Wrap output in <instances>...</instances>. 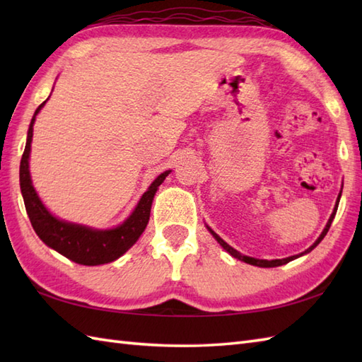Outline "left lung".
<instances>
[{"label": "left lung", "instance_id": "left-lung-1", "mask_svg": "<svg viewBox=\"0 0 362 362\" xmlns=\"http://www.w3.org/2000/svg\"><path fill=\"white\" fill-rule=\"evenodd\" d=\"M339 199H341V193H339V196H337V202H336V206H334V210H333V213H332V216H329V219H328V222H327V226H325V228H324V232L320 233V236L317 238L316 243H314V244L311 245V247H308L305 252L300 253V255H292V257H288V258H281V259H258V258H252V257H247V255H243V253L235 250L233 247H230V245H228L224 240H221V238H219L216 233H214L210 227H206V228L210 230V233L214 236V240H216V241L222 245V247H224L233 258H238V259L244 261V263L252 264V266H258V267H276V266H283V264L289 263V261H292V259H296V258H298V257L305 255V253H310L322 240H324L327 232L329 230V226H332V222H333V219H334V214H336V211H337V205H339Z\"/></svg>", "mask_w": 362, "mask_h": 362}]
</instances>
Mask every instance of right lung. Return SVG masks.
<instances>
[{"instance_id": "1", "label": "right lung", "mask_w": 362, "mask_h": 362, "mask_svg": "<svg viewBox=\"0 0 362 362\" xmlns=\"http://www.w3.org/2000/svg\"><path fill=\"white\" fill-rule=\"evenodd\" d=\"M46 101L37 107L34 117L30 119L26 148L25 152H23L20 163V188L23 199H25L29 221L38 238L48 247L62 253L64 257L74 261V263L83 266L110 263V261L118 259L122 253H126L132 247L138 238L144 232V228L149 222L153 196H156L157 188L163 183L166 175L171 171L161 173L151 183V187L141 196L140 202L135 206L132 214L118 227L109 230H96L87 226L73 224V222L57 219L46 210L40 197L37 196L29 174V153L34 132V121L37 113L40 112Z\"/></svg>"}]
</instances>
